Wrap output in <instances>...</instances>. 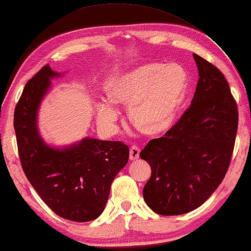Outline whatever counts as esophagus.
<instances>
[{
  "label": "esophagus",
  "mask_w": 251,
  "mask_h": 251,
  "mask_svg": "<svg viewBox=\"0 0 251 251\" xmlns=\"http://www.w3.org/2000/svg\"><path fill=\"white\" fill-rule=\"evenodd\" d=\"M140 156V148L138 145H132L129 151V158L130 160H137Z\"/></svg>",
  "instance_id": "34e87169"
}]
</instances>
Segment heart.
Masks as SVG:
<instances>
[{
    "instance_id": "b5f03b06",
    "label": "heart",
    "mask_w": 251,
    "mask_h": 251,
    "mask_svg": "<svg viewBox=\"0 0 251 251\" xmlns=\"http://www.w3.org/2000/svg\"><path fill=\"white\" fill-rule=\"evenodd\" d=\"M188 92V75L176 65L148 64L109 81L106 93L114 104L128 106L129 119L148 135L171 128ZM112 103L97 107V122L106 132L115 130L119 110Z\"/></svg>"
}]
</instances>
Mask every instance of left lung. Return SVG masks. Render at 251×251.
<instances>
[{
  "label": "left lung",
  "instance_id": "left-lung-1",
  "mask_svg": "<svg viewBox=\"0 0 251 251\" xmlns=\"http://www.w3.org/2000/svg\"><path fill=\"white\" fill-rule=\"evenodd\" d=\"M194 59L199 80L190 107L140 153L152 169L144 201L165 216L201 206L223 182L234 149L238 112L228 81L203 57Z\"/></svg>",
  "mask_w": 251,
  "mask_h": 251
}]
</instances>
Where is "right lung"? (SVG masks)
<instances>
[{
	"label": "right lung",
	"instance_id": "1",
	"mask_svg": "<svg viewBox=\"0 0 251 251\" xmlns=\"http://www.w3.org/2000/svg\"><path fill=\"white\" fill-rule=\"evenodd\" d=\"M59 75L46 65L26 82L14 114L17 145L25 176L42 200L60 217L85 223L103 212L129 149L123 142L93 138L63 149L44 141L37 127L38 109L51 79Z\"/></svg>",
	"mask_w": 251,
	"mask_h": 251
}]
</instances>
